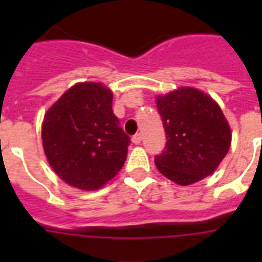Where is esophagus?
Here are the masks:
<instances>
[{"label":"esophagus","instance_id":"esophagus-1","mask_svg":"<svg viewBox=\"0 0 262 262\" xmlns=\"http://www.w3.org/2000/svg\"><path fill=\"white\" fill-rule=\"evenodd\" d=\"M141 133H137V135H135L133 137H132V141H133V144H136V145H139L140 143H141Z\"/></svg>","mask_w":262,"mask_h":262}]
</instances>
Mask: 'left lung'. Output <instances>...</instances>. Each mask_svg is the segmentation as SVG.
Masks as SVG:
<instances>
[{
	"instance_id": "8db88e82",
	"label": "left lung",
	"mask_w": 262,
	"mask_h": 262,
	"mask_svg": "<svg viewBox=\"0 0 262 262\" xmlns=\"http://www.w3.org/2000/svg\"><path fill=\"white\" fill-rule=\"evenodd\" d=\"M156 107L167 139L155 158L158 170L182 186L211 175L231 145V129L219 104L195 88L181 87L158 96Z\"/></svg>"
}]
</instances>
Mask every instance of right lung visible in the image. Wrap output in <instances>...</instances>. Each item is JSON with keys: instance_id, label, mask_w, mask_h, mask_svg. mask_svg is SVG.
<instances>
[{"instance_id": "right-lung-1", "label": "right lung", "mask_w": 262, "mask_h": 262, "mask_svg": "<svg viewBox=\"0 0 262 262\" xmlns=\"http://www.w3.org/2000/svg\"><path fill=\"white\" fill-rule=\"evenodd\" d=\"M111 104L113 92L103 84L79 83L45 114L43 149L68 185L96 190L125 164L130 139Z\"/></svg>"}]
</instances>
